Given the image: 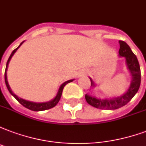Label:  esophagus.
Wrapping results in <instances>:
<instances>
[{
    "label": "esophagus",
    "mask_w": 146,
    "mask_h": 146,
    "mask_svg": "<svg viewBox=\"0 0 146 146\" xmlns=\"http://www.w3.org/2000/svg\"><path fill=\"white\" fill-rule=\"evenodd\" d=\"M84 74H85V72H84V71H81V72H79V74H78V76H79V77H82Z\"/></svg>",
    "instance_id": "obj_1"
}]
</instances>
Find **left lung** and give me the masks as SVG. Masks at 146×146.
I'll return each mask as SVG.
<instances>
[{
	"label": "left lung",
	"mask_w": 146,
	"mask_h": 146,
	"mask_svg": "<svg viewBox=\"0 0 146 146\" xmlns=\"http://www.w3.org/2000/svg\"><path fill=\"white\" fill-rule=\"evenodd\" d=\"M119 56L124 57L125 58L127 68L131 76V82L130 86L126 91V92L119 97H115L112 98H98L95 96L86 94L85 99L90 106H93L99 109H108L114 110L125 106L127 103L131 101L135 96L137 92L139 91L141 83V71L139 61L135 54L131 51V48L123 40H119ZM91 80V86L95 87L93 80Z\"/></svg>",
	"instance_id": "obj_1"
}]
</instances>
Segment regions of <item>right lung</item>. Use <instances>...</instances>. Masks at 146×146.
Segmentation results:
<instances>
[{"instance_id": "add662e5", "label": "right lung", "mask_w": 146, "mask_h": 146, "mask_svg": "<svg viewBox=\"0 0 146 146\" xmlns=\"http://www.w3.org/2000/svg\"><path fill=\"white\" fill-rule=\"evenodd\" d=\"M25 41H23L21 43L18 47H17L16 49H15L14 51H12L11 54L10 55L9 58L7 61V64H6V69H5V73H4V79H5V84H6V86L7 88V89L9 91V92L14 97H15L16 99L17 100V102L20 103V104H21L23 106H25V108H28V109H30L31 111H44V110H48V109H50V108H53L54 106H56L57 104L58 103L59 100H60V98H61V94H62V92H63V88L65 85L69 83V82H73V80H68V81H67V82H64L62 85L60 86L58 89V92L57 93V95L55 96V98L52 99V100L49 101L48 102H42V103H38V102H29V101L25 100V99H23V98H21L19 97H17V95H15V93L12 92V90L11 89V88L9 86V84H8V82H7V67H8V64H9L10 61H11V59L12 56L15 54V53L17 51V50L18 48H20V46L23 43H24Z\"/></svg>"}]
</instances>
